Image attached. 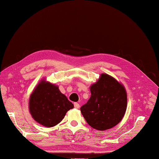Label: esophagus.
Masks as SVG:
<instances>
[{
	"label": "esophagus",
	"instance_id": "1",
	"mask_svg": "<svg viewBox=\"0 0 159 159\" xmlns=\"http://www.w3.org/2000/svg\"><path fill=\"white\" fill-rule=\"evenodd\" d=\"M74 107L76 108H80V105H79V103H74Z\"/></svg>",
	"mask_w": 159,
	"mask_h": 159
}]
</instances>
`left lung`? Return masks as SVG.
<instances>
[{"instance_id": "1", "label": "left lung", "mask_w": 159, "mask_h": 159, "mask_svg": "<svg viewBox=\"0 0 159 159\" xmlns=\"http://www.w3.org/2000/svg\"><path fill=\"white\" fill-rule=\"evenodd\" d=\"M91 97L80 111L88 125L104 131L118 125L127 107V94L122 83L107 74H102L90 88Z\"/></svg>"}]
</instances>
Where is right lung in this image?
Returning a JSON list of instances; mask_svg holds the SVG:
<instances>
[{
    "instance_id": "1",
    "label": "right lung",
    "mask_w": 159,
    "mask_h": 159,
    "mask_svg": "<svg viewBox=\"0 0 159 159\" xmlns=\"http://www.w3.org/2000/svg\"><path fill=\"white\" fill-rule=\"evenodd\" d=\"M29 111L32 117L42 126L52 127L65 117L74 105L57 85L44 79L39 81L29 98Z\"/></svg>"
}]
</instances>
